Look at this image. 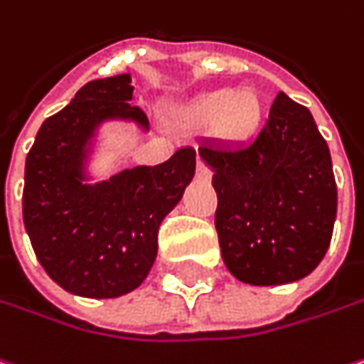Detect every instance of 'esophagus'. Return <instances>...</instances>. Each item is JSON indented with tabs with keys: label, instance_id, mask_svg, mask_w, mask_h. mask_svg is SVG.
<instances>
[{
	"label": "esophagus",
	"instance_id": "34e87169",
	"mask_svg": "<svg viewBox=\"0 0 364 364\" xmlns=\"http://www.w3.org/2000/svg\"><path fill=\"white\" fill-rule=\"evenodd\" d=\"M196 171H198V177H201V179H210V177H212V168L205 165L199 156H198V166H196Z\"/></svg>",
	"mask_w": 364,
	"mask_h": 364
}]
</instances>
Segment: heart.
<instances>
[{"label":"heart","instance_id":"1","mask_svg":"<svg viewBox=\"0 0 364 364\" xmlns=\"http://www.w3.org/2000/svg\"><path fill=\"white\" fill-rule=\"evenodd\" d=\"M187 118L196 124H213L220 119V132L230 138L248 136L262 118L261 97L250 91L236 89H215L210 93L199 95L189 105Z\"/></svg>","mask_w":364,"mask_h":364}]
</instances>
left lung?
Returning a JSON list of instances; mask_svg holds the SVG:
<instances>
[{
    "mask_svg": "<svg viewBox=\"0 0 364 364\" xmlns=\"http://www.w3.org/2000/svg\"><path fill=\"white\" fill-rule=\"evenodd\" d=\"M199 154L213 171L215 230L230 273L250 285L309 275L332 240L338 193L308 107L279 91L250 142H203Z\"/></svg>",
    "mask_w": 364,
    "mask_h": 364,
    "instance_id": "obj_1",
    "label": "left lung"
}]
</instances>
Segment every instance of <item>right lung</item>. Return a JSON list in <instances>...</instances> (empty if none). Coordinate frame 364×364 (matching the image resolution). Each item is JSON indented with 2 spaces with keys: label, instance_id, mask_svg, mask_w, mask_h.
Returning a JSON list of instances; mask_svg holds the SVG:
<instances>
[{
  "label": "right lung",
  "instance_id": "obj_1",
  "mask_svg": "<svg viewBox=\"0 0 364 364\" xmlns=\"http://www.w3.org/2000/svg\"><path fill=\"white\" fill-rule=\"evenodd\" d=\"M130 75L91 81L44 119L26 156L22 212L36 259L63 289L83 297H119L149 275L159 226L196 173V151L179 149L154 166L122 171L109 181L81 183V154L105 118L146 116L132 100Z\"/></svg>",
  "mask_w": 364,
  "mask_h": 364
}]
</instances>
